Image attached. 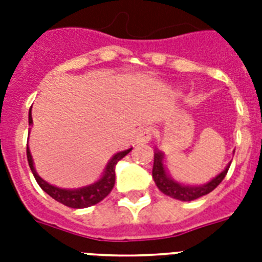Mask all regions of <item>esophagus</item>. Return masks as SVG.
<instances>
[{"label":"esophagus","instance_id":"1","mask_svg":"<svg viewBox=\"0 0 262 262\" xmlns=\"http://www.w3.org/2000/svg\"><path fill=\"white\" fill-rule=\"evenodd\" d=\"M152 135H154L152 127H141L139 130V133H137V141H139V143H148V141L152 139Z\"/></svg>","mask_w":262,"mask_h":262}]
</instances>
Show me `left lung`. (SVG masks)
<instances>
[{
    "instance_id": "8db88e82",
    "label": "left lung",
    "mask_w": 262,
    "mask_h": 262,
    "mask_svg": "<svg viewBox=\"0 0 262 262\" xmlns=\"http://www.w3.org/2000/svg\"><path fill=\"white\" fill-rule=\"evenodd\" d=\"M162 159H163V155L160 152H155V156H154V168H152V177H154V181H155L156 186L162 193H164L166 195H170L172 199L181 200V201H191V200H197L203 195L211 193L213 189L219 186V183L224 179V177L227 175L228 168H230V164L224 171L220 172L216 178H213L211 182H208L207 185H203V186H183V185H179L175 181H172L166 171H164L163 163H162Z\"/></svg>"
}]
</instances>
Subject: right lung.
<instances>
[{"label":"right lung","mask_w":262,"mask_h":262,"mask_svg":"<svg viewBox=\"0 0 262 262\" xmlns=\"http://www.w3.org/2000/svg\"><path fill=\"white\" fill-rule=\"evenodd\" d=\"M28 122L30 125L32 123V117H31V110L30 114H28ZM132 151L127 149V151L119 152L117 155L113 156V159L110 160V163L107 164L106 171L103 174V177L99 179L98 182H95L94 185H90V186L81 187V189H75V190H67V189H59V187H55L50 183H47L46 181H43L34 168V163H32V156L30 154V148L27 145V159H28V164H30V168L32 174H34L36 182L43 190L46 191L47 194L53 197L55 201L63 204L69 208H87L91 205H95V204L100 203L103 199H106L107 195L110 194V191L113 190L115 183V164L118 163L119 160L122 159L123 156H126L129 152Z\"/></svg>","instance_id":"obj_1"}]
</instances>
